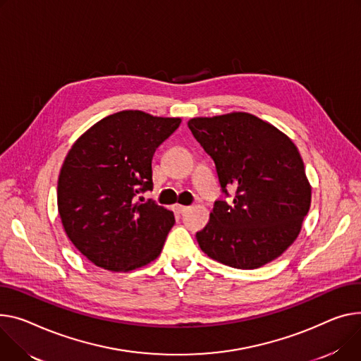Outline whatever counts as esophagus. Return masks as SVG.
Returning <instances> with one entry per match:
<instances>
[{"label":"esophagus","mask_w":361,"mask_h":361,"mask_svg":"<svg viewBox=\"0 0 361 361\" xmlns=\"http://www.w3.org/2000/svg\"><path fill=\"white\" fill-rule=\"evenodd\" d=\"M174 209H176L178 213H184L188 207H187V206H183V204H176V206H174Z\"/></svg>","instance_id":"1"}]
</instances>
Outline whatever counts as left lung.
Masks as SVG:
<instances>
[{"instance_id":"8db88e82","label":"left lung","mask_w":361,"mask_h":361,"mask_svg":"<svg viewBox=\"0 0 361 361\" xmlns=\"http://www.w3.org/2000/svg\"><path fill=\"white\" fill-rule=\"evenodd\" d=\"M188 128L212 157L222 191L209 224L196 233L204 254L225 266L254 270L280 257L298 238L310 207V184L292 139L254 114L195 117Z\"/></svg>"}]
</instances>
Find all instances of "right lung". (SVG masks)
<instances>
[{"label":"right lung","mask_w":361,"mask_h":361,"mask_svg":"<svg viewBox=\"0 0 361 361\" xmlns=\"http://www.w3.org/2000/svg\"><path fill=\"white\" fill-rule=\"evenodd\" d=\"M180 123V117L123 110L102 118L69 149L58 210L71 243L95 266L130 271L161 254L174 213L136 197L152 190V157Z\"/></svg>","instance_id":"1"}]
</instances>
